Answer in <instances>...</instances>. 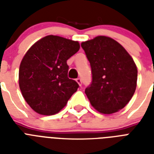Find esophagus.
<instances>
[{"mask_svg": "<svg viewBox=\"0 0 154 154\" xmlns=\"http://www.w3.org/2000/svg\"><path fill=\"white\" fill-rule=\"evenodd\" d=\"M76 82H77V84L79 85L80 86H82V79H81V78H77V79H76Z\"/></svg>", "mask_w": 154, "mask_h": 154, "instance_id": "34e87169", "label": "esophagus"}]
</instances>
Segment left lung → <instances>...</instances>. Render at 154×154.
I'll use <instances>...</instances> for the list:
<instances>
[{
  "label": "left lung",
  "mask_w": 154,
  "mask_h": 154,
  "mask_svg": "<svg viewBox=\"0 0 154 154\" xmlns=\"http://www.w3.org/2000/svg\"><path fill=\"white\" fill-rule=\"evenodd\" d=\"M82 47L93 75L85 91L90 104L104 114L118 112L136 90L137 69L134 59L120 43L105 36L82 42Z\"/></svg>",
  "instance_id": "1"
}]
</instances>
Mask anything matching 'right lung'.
I'll list each match as a JSON object with an SVG mask.
<instances>
[{
	"mask_svg": "<svg viewBox=\"0 0 154 154\" xmlns=\"http://www.w3.org/2000/svg\"><path fill=\"white\" fill-rule=\"evenodd\" d=\"M79 49L78 42L49 35L26 52L19 68V87L35 112L56 114L77 91L78 84L68 77L67 60Z\"/></svg>",
	"mask_w": 154,
	"mask_h": 154,
	"instance_id": "obj_1",
	"label": "right lung"
}]
</instances>
